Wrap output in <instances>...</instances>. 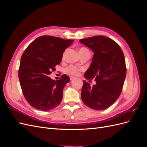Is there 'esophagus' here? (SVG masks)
<instances>
[{
  "mask_svg": "<svg viewBox=\"0 0 147 147\" xmlns=\"http://www.w3.org/2000/svg\"><path fill=\"white\" fill-rule=\"evenodd\" d=\"M70 78V80H74L75 79V78L74 77H71Z\"/></svg>",
  "mask_w": 147,
  "mask_h": 147,
  "instance_id": "1",
  "label": "esophagus"
}]
</instances>
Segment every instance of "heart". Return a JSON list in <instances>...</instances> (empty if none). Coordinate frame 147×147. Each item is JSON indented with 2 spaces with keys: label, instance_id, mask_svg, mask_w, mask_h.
Instances as JSON below:
<instances>
[{
  "label": "heart",
  "instance_id": "heart-1",
  "mask_svg": "<svg viewBox=\"0 0 147 147\" xmlns=\"http://www.w3.org/2000/svg\"><path fill=\"white\" fill-rule=\"evenodd\" d=\"M85 51H89V50L86 48L82 47V48H80V49L79 53L83 52ZM82 70H83L82 68L78 67H77V66L72 65H69V67H67L65 69V72L71 75H73V76H77V75H79L80 72Z\"/></svg>",
  "mask_w": 147,
  "mask_h": 147
}]
</instances>
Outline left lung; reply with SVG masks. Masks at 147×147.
I'll return each instance as SVG.
<instances>
[{
	"mask_svg": "<svg viewBox=\"0 0 147 147\" xmlns=\"http://www.w3.org/2000/svg\"><path fill=\"white\" fill-rule=\"evenodd\" d=\"M80 42L94 53L84 77L95 78L96 82L95 85L91 86L83 81L82 99L92 109H108L118 99L123 90L126 75L123 52L116 42L102 35L81 39Z\"/></svg>",
	"mask_w": 147,
	"mask_h": 147,
	"instance_id": "obj_1",
	"label": "left lung"
}]
</instances>
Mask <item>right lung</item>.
<instances>
[{
    "label": "right lung",
    "mask_w": 147,
    "mask_h": 147,
    "mask_svg": "<svg viewBox=\"0 0 147 147\" xmlns=\"http://www.w3.org/2000/svg\"><path fill=\"white\" fill-rule=\"evenodd\" d=\"M73 42V40L43 35L34 40L24 51L18 77L23 95L32 107L45 112L61 102L63 89L70 80L63 75L55 81L49 75L56 70L65 50Z\"/></svg>",
    "instance_id": "obj_1"
}]
</instances>
